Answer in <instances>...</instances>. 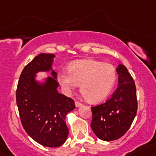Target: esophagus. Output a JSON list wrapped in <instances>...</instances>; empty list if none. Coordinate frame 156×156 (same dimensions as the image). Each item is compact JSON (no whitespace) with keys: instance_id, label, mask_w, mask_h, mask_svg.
I'll list each match as a JSON object with an SVG mask.
<instances>
[{"instance_id":"1","label":"esophagus","mask_w":156,"mask_h":156,"mask_svg":"<svg viewBox=\"0 0 156 156\" xmlns=\"http://www.w3.org/2000/svg\"><path fill=\"white\" fill-rule=\"evenodd\" d=\"M75 107H81V106H82V104L80 103V102H78V101H75Z\"/></svg>"}]
</instances>
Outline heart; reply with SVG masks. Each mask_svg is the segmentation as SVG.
Instances as JSON below:
<instances>
[{
	"mask_svg": "<svg viewBox=\"0 0 156 156\" xmlns=\"http://www.w3.org/2000/svg\"><path fill=\"white\" fill-rule=\"evenodd\" d=\"M57 79L66 93H70L80 85L87 100L99 102L112 91L115 83L116 71L108 63L92 59L81 60L72 63L68 72H59Z\"/></svg>",
	"mask_w": 156,
	"mask_h": 156,
	"instance_id": "1",
	"label": "heart"
}]
</instances>
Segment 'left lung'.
<instances>
[{"label": "left lung", "mask_w": 156, "mask_h": 156, "mask_svg": "<svg viewBox=\"0 0 156 156\" xmlns=\"http://www.w3.org/2000/svg\"><path fill=\"white\" fill-rule=\"evenodd\" d=\"M119 86L110 98L92 107L91 128L99 139L111 141L119 139L129 129L137 113L136 88L127 69L119 64Z\"/></svg>", "instance_id": "left-lung-1"}]
</instances>
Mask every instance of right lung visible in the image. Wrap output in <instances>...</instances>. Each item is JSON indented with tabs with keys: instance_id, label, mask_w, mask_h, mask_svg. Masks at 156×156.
<instances>
[{
	"instance_id": "add662e5",
	"label": "right lung",
	"mask_w": 156,
	"mask_h": 156,
	"mask_svg": "<svg viewBox=\"0 0 156 156\" xmlns=\"http://www.w3.org/2000/svg\"><path fill=\"white\" fill-rule=\"evenodd\" d=\"M55 55L41 53L25 66L16 90V101L22 126L34 141L48 147L66 141L69 129L66 115L75 108L74 101L59 93L57 73L52 69ZM52 77L37 80L38 72Z\"/></svg>"
}]
</instances>
